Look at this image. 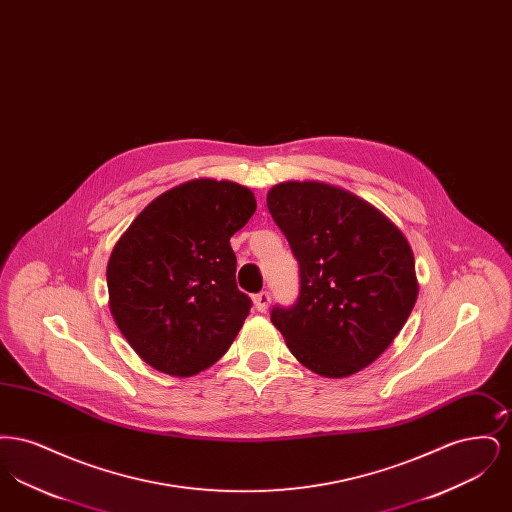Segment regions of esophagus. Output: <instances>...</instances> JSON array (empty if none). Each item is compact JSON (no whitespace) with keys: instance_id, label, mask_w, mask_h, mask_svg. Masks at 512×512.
I'll return each instance as SVG.
<instances>
[{"instance_id":"esophagus-1","label":"esophagus","mask_w":512,"mask_h":512,"mask_svg":"<svg viewBox=\"0 0 512 512\" xmlns=\"http://www.w3.org/2000/svg\"><path fill=\"white\" fill-rule=\"evenodd\" d=\"M253 305H255V309H257L259 313H265L268 309V305H270V293L261 292L257 293V295H253Z\"/></svg>"}]
</instances>
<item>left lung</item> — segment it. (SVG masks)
<instances>
[{
  "label": "left lung",
  "instance_id": "8db88e82",
  "mask_svg": "<svg viewBox=\"0 0 512 512\" xmlns=\"http://www.w3.org/2000/svg\"><path fill=\"white\" fill-rule=\"evenodd\" d=\"M268 213L299 263V297L272 324L293 357L326 378L374 363L401 332L418 295L405 234L343 188L305 180L270 188Z\"/></svg>",
  "mask_w": 512,
  "mask_h": 512
}]
</instances>
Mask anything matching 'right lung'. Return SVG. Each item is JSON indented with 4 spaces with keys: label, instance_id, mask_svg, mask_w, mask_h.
<instances>
[{
    "label": "right lung",
    "instance_id": "1",
    "mask_svg": "<svg viewBox=\"0 0 512 512\" xmlns=\"http://www.w3.org/2000/svg\"><path fill=\"white\" fill-rule=\"evenodd\" d=\"M257 209L236 182L195 178L155 197L107 263L109 309L142 361L169 376L215 365L251 299L236 286L230 238Z\"/></svg>",
    "mask_w": 512,
    "mask_h": 512
}]
</instances>
